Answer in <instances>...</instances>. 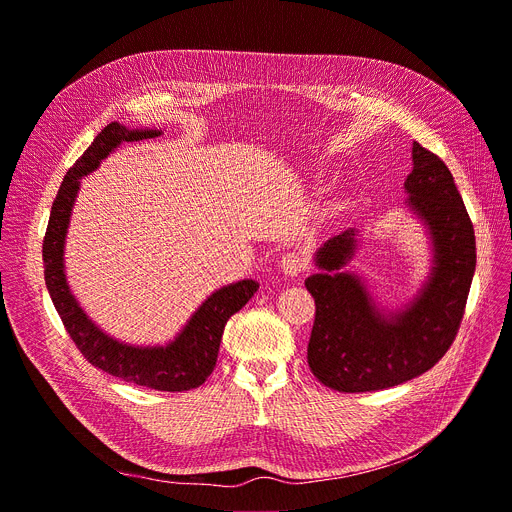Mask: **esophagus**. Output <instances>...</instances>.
<instances>
[{"mask_svg":"<svg viewBox=\"0 0 512 512\" xmlns=\"http://www.w3.org/2000/svg\"><path fill=\"white\" fill-rule=\"evenodd\" d=\"M280 267H282L284 274L290 276V278L300 276V274H304L306 267H309V257H306L304 253H296V251L286 253L280 261Z\"/></svg>","mask_w":512,"mask_h":512,"instance_id":"obj_1","label":"esophagus"}]
</instances>
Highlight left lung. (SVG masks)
<instances>
[{
    "label": "left lung",
    "instance_id": "left-lung-1",
    "mask_svg": "<svg viewBox=\"0 0 512 512\" xmlns=\"http://www.w3.org/2000/svg\"><path fill=\"white\" fill-rule=\"evenodd\" d=\"M405 179L410 206L434 241L432 278L407 309L385 321L356 276L339 274L354 253V230L333 236L317 255L325 274L306 278L315 298L309 366L342 393L383 391L420 377L453 346L475 271V234L451 170L414 142Z\"/></svg>",
    "mask_w": 512,
    "mask_h": 512
}]
</instances>
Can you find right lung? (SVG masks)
<instances>
[{
    "label": "right lung",
    "mask_w": 512,
    "mask_h": 512,
    "mask_svg": "<svg viewBox=\"0 0 512 512\" xmlns=\"http://www.w3.org/2000/svg\"><path fill=\"white\" fill-rule=\"evenodd\" d=\"M160 131H129L119 123H109L102 129L90 148L67 170L63 183L51 206L47 232L43 238L45 284L65 331L82 356L96 368L105 370L125 383L156 391H189L206 381L220 352L226 321L243 309L257 292L259 284L243 280L214 292L199 311L191 317L183 333L166 348H131L107 337L84 315L67 288L63 274V241L70 222L74 197L80 187V177L94 170L102 158H107L121 142H138L156 138Z\"/></svg>",
    "instance_id": "1"
}]
</instances>
